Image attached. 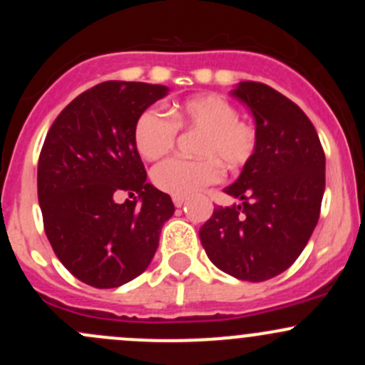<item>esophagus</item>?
Wrapping results in <instances>:
<instances>
[{
    "label": "esophagus",
    "instance_id": "1",
    "mask_svg": "<svg viewBox=\"0 0 365 365\" xmlns=\"http://www.w3.org/2000/svg\"><path fill=\"white\" fill-rule=\"evenodd\" d=\"M173 203H175L176 208H182V206L187 203V200H185V197H178V196H175V197H173Z\"/></svg>",
    "mask_w": 365,
    "mask_h": 365
}]
</instances>
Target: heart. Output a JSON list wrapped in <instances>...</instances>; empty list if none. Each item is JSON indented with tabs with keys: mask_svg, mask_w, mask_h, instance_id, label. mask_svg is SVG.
Masks as SVG:
<instances>
[{
	"mask_svg": "<svg viewBox=\"0 0 365 365\" xmlns=\"http://www.w3.org/2000/svg\"><path fill=\"white\" fill-rule=\"evenodd\" d=\"M168 114L146 109L134 125V145L146 160L160 159L175 146L180 130H200L197 159H169L152 171L157 189L171 196L189 197L222 178L226 168H240L256 152V128L238 118V109L215 93L194 95L168 106Z\"/></svg>",
	"mask_w": 365,
	"mask_h": 365,
	"instance_id": "obj_1",
	"label": "heart"
}]
</instances>
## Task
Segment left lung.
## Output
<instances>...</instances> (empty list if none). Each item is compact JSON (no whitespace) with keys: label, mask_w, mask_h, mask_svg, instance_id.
I'll return each mask as SVG.
<instances>
[{"label":"left lung","mask_w":365,"mask_h":365,"mask_svg":"<svg viewBox=\"0 0 365 365\" xmlns=\"http://www.w3.org/2000/svg\"><path fill=\"white\" fill-rule=\"evenodd\" d=\"M231 93L251 109L257 146L224 189L242 203L217 206L200 238L217 268L261 282L295 263L318 224L325 152L311 120L274 88L244 81Z\"/></svg>","instance_id":"1"}]
</instances>
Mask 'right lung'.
I'll use <instances>...</instances> for the list:
<instances>
[{
  "mask_svg": "<svg viewBox=\"0 0 365 365\" xmlns=\"http://www.w3.org/2000/svg\"><path fill=\"white\" fill-rule=\"evenodd\" d=\"M160 84L106 81L63 109L38 159V203L49 244L73 277L118 288L148 268L175 213L169 194L146 183L134 145L139 114L168 95ZM138 194L120 205L116 193Z\"/></svg>",
  "mask_w": 365,
  "mask_h": 365,
  "instance_id": "1",
  "label": "right lung"
}]
</instances>
